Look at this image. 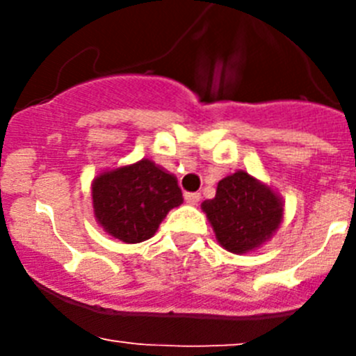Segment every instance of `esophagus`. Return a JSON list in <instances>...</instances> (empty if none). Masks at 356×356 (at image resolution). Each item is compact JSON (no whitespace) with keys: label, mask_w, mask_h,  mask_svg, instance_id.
I'll list each match as a JSON object with an SVG mask.
<instances>
[{"label":"esophagus","mask_w":356,"mask_h":356,"mask_svg":"<svg viewBox=\"0 0 356 356\" xmlns=\"http://www.w3.org/2000/svg\"><path fill=\"white\" fill-rule=\"evenodd\" d=\"M201 200L200 193H185V201H187L188 205H197Z\"/></svg>","instance_id":"esophagus-1"}]
</instances>
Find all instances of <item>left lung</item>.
Listing matches in <instances>:
<instances>
[{
  "mask_svg": "<svg viewBox=\"0 0 356 356\" xmlns=\"http://www.w3.org/2000/svg\"><path fill=\"white\" fill-rule=\"evenodd\" d=\"M217 242L229 253H250L267 242L284 221L278 193L246 171L219 180L216 197L201 203Z\"/></svg>",
  "mask_w": 356,
  "mask_h": 356,
  "instance_id": "8db88e82",
  "label": "left lung"
}]
</instances>
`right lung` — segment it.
<instances>
[{"label":"right lung","mask_w":356,"mask_h":356,"mask_svg":"<svg viewBox=\"0 0 356 356\" xmlns=\"http://www.w3.org/2000/svg\"><path fill=\"white\" fill-rule=\"evenodd\" d=\"M184 196L176 176L143 159L103 171L92 180V209L97 225L127 244L151 238L169 210Z\"/></svg>","instance_id":"obj_1"}]
</instances>
